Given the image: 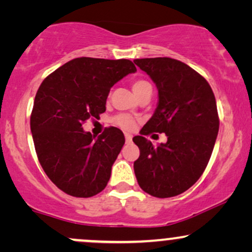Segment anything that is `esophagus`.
Wrapping results in <instances>:
<instances>
[{
    "instance_id": "1",
    "label": "esophagus",
    "mask_w": 252,
    "mask_h": 252,
    "mask_svg": "<svg viewBox=\"0 0 252 252\" xmlns=\"http://www.w3.org/2000/svg\"><path fill=\"white\" fill-rule=\"evenodd\" d=\"M124 136H126V141L128 143H130L131 142V140H132V136L130 135V134H128V132H126V134H124Z\"/></svg>"
}]
</instances>
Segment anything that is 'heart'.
Listing matches in <instances>:
<instances>
[{
	"label": "heart",
	"instance_id": "b5f03b06",
	"mask_svg": "<svg viewBox=\"0 0 252 252\" xmlns=\"http://www.w3.org/2000/svg\"><path fill=\"white\" fill-rule=\"evenodd\" d=\"M146 85H149V83H147L146 80H135L132 83V90H134V92H136L137 90H140ZM114 122L126 130H130L135 126V120L128 116V115H118V116L114 118Z\"/></svg>",
	"mask_w": 252,
	"mask_h": 252
}]
</instances>
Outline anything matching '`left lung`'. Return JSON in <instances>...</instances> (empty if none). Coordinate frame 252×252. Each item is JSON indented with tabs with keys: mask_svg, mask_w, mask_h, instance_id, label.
Returning <instances> with one entry per match:
<instances>
[{
	"mask_svg": "<svg viewBox=\"0 0 252 252\" xmlns=\"http://www.w3.org/2000/svg\"><path fill=\"white\" fill-rule=\"evenodd\" d=\"M134 63L158 91L154 115L132 138L140 149L136 179L156 198L179 195L198 181L212 154L219 130L215 94L204 77L179 60L146 58ZM152 132H164L167 142L154 146L144 137Z\"/></svg>",
	"mask_w": 252,
	"mask_h": 252,
	"instance_id": "obj_1",
	"label": "left lung"
}]
</instances>
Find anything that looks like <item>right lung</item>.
<instances>
[{"mask_svg": "<svg viewBox=\"0 0 252 252\" xmlns=\"http://www.w3.org/2000/svg\"><path fill=\"white\" fill-rule=\"evenodd\" d=\"M134 72L128 59L83 57L66 63L40 85L31 131L40 164L63 192L90 198L108 185L126 138L115 126L96 138L83 124L105 111L110 89Z\"/></svg>", "mask_w": 252, "mask_h": 252, "instance_id": "1", "label": "right lung"}]
</instances>
